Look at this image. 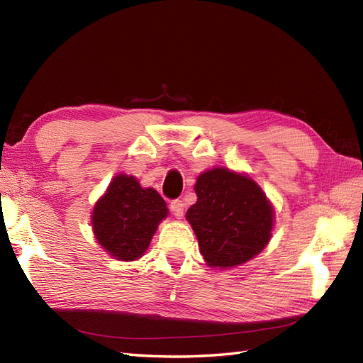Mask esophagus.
I'll use <instances>...</instances> for the list:
<instances>
[{
    "label": "esophagus",
    "instance_id": "34e87169",
    "mask_svg": "<svg viewBox=\"0 0 363 363\" xmlns=\"http://www.w3.org/2000/svg\"><path fill=\"white\" fill-rule=\"evenodd\" d=\"M169 211L174 215L176 218H182L184 217V203L181 199H174V201L169 203Z\"/></svg>",
    "mask_w": 363,
    "mask_h": 363
}]
</instances>
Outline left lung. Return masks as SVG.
Instances as JSON below:
<instances>
[{
  "label": "left lung",
  "mask_w": 363,
  "mask_h": 363,
  "mask_svg": "<svg viewBox=\"0 0 363 363\" xmlns=\"http://www.w3.org/2000/svg\"><path fill=\"white\" fill-rule=\"evenodd\" d=\"M195 194L198 199L186 218L207 265L220 269L242 265L268 245L274 209L248 174L225 167L206 169L196 177Z\"/></svg>",
  "instance_id": "8db88e82"
}]
</instances>
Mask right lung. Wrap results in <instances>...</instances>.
<instances>
[{
	"instance_id": "add662e5",
	"label": "right lung",
	"mask_w": 363,
	"mask_h": 363,
	"mask_svg": "<svg viewBox=\"0 0 363 363\" xmlns=\"http://www.w3.org/2000/svg\"><path fill=\"white\" fill-rule=\"evenodd\" d=\"M167 217V204L156 190L145 189L135 176L121 173L112 177L95 203L91 229L107 254L133 262L146 252L160 221Z\"/></svg>"
}]
</instances>
